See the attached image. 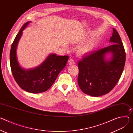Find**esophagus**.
Here are the masks:
<instances>
[{"mask_svg": "<svg viewBox=\"0 0 133 133\" xmlns=\"http://www.w3.org/2000/svg\"><path fill=\"white\" fill-rule=\"evenodd\" d=\"M68 63L69 64H75V62H74V60L73 59H69V60H68Z\"/></svg>", "mask_w": 133, "mask_h": 133, "instance_id": "34e87169", "label": "esophagus"}]
</instances>
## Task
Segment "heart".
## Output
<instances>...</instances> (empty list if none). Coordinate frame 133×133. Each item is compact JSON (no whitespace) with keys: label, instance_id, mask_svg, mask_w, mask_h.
<instances>
[{"label":"heart","instance_id":"1","mask_svg":"<svg viewBox=\"0 0 133 133\" xmlns=\"http://www.w3.org/2000/svg\"><path fill=\"white\" fill-rule=\"evenodd\" d=\"M93 47H94V43L92 42L89 43L85 45L82 46L79 50V52L83 54L89 53L92 51Z\"/></svg>","mask_w":133,"mask_h":133}]
</instances>
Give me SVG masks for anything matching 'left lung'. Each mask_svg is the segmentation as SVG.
Here are the masks:
<instances>
[{
  "instance_id": "1",
  "label": "left lung",
  "mask_w": 133,
  "mask_h": 133,
  "mask_svg": "<svg viewBox=\"0 0 133 133\" xmlns=\"http://www.w3.org/2000/svg\"><path fill=\"white\" fill-rule=\"evenodd\" d=\"M109 41L112 44L91 52L78 63V85L88 95L96 97L108 93L122 76L126 53L121 38L114 28ZM108 53L112 54L109 60L106 58Z\"/></svg>"
}]
</instances>
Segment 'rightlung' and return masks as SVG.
Masks as SVG:
<instances>
[{
    "mask_svg": "<svg viewBox=\"0 0 133 133\" xmlns=\"http://www.w3.org/2000/svg\"><path fill=\"white\" fill-rule=\"evenodd\" d=\"M31 22L25 23L12 43L10 51V65L13 76L19 87L23 90L32 93L45 92L54 84L58 74L66 66L68 56H57L50 54L44 61L34 68H22L17 60L16 49L23 31Z\"/></svg>",
    "mask_w": 133,
    "mask_h": 133,
    "instance_id": "1",
    "label": "right lung"
}]
</instances>
